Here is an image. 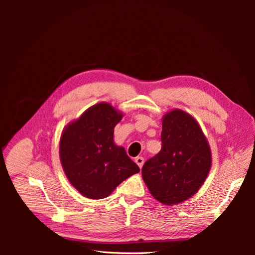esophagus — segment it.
I'll list each match as a JSON object with an SVG mask.
<instances>
[{"mask_svg": "<svg viewBox=\"0 0 255 255\" xmlns=\"http://www.w3.org/2000/svg\"><path fill=\"white\" fill-rule=\"evenodd\" d=\"M143 161H144V160H143V158H142V157H136V158H135V163L138 165V167H139V168H141V167H142V165H143Z\"/></svg>", "mask_w": 255, "mask_h": 255, "instance_id": "obj_1", "label": "esophagus"}]
</instances>
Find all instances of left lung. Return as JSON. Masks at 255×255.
I'll return each instance as SVG.
<instances>
[{
	"label": "left lung",
	"instance_id": "left-lung-1",
	"mask_svg": "<svg viewBox=\"0 0 255 255\" xmlns=\"http://www.w3.org/2000/svg\"><path fill=\"white\" fill-rule=\"evenodd\" d=\"M162 146L141 169L152 196L167 206L193 196L206 181L212 165L209 142L197 121L175 109L162 118Z\"/></svg>",
	"mask_w": 255,
	"mask_h": 255
}]
</instances>
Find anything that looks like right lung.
Returning <instances> with one entry per match:
<instances>
[{
    "label": "right lung",
    "mask_w": 255,
    "mask_h": 255,
    "mask_svg": "<svg viewBox=\"0 0 255 255\" xmlns=\"http://www.w3.org/2000/svg\"><path fill=\"white\" fill-rule=\"evenodd\" d=\"M123 113L107 102L93 105L67 125L60 138V160L74 188L87 198L109 196L139 167L114 141Z\"/></svg>",
    "instance_id": "1"
}]
</instances>
